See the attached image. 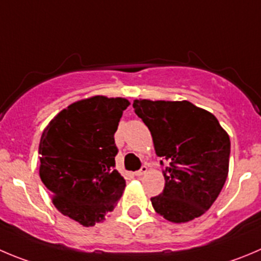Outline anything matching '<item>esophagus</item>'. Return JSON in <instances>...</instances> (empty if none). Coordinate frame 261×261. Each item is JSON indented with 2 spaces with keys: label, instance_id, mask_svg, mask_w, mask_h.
<instances>
[{
  "label": "esophagus",
  "instance_id": "obj_1",
  "mask_svg": "<svg viewBox=\"0 0 261 261\" xmlns=\"http://www.w3.org/2000/svg\"><path fill=\"white\" fill-rule=\"evenodd\" d=\"M147 170H148L147 165H142V166H141V169L137 170V172L135 173V175H136V177H141V175L146 174V173H147Z\"/></svg>",
  "mask_w": 261,
  "mask_h": 261
}]
</instances>
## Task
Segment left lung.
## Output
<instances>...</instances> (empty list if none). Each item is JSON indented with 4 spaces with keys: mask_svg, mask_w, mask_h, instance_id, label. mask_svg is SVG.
Returning a JSON list of instances; mask_svg holds the SVG:
<instances>
[{
    "mask_svg": "<svg viewBox=\"0 0 261 261\" xmlns=\"http://www.w3.org/2000/svg\"><path fill=\"white\" fill-rule=\"evenodd\" d=\"M133 108L150 129L156 155L168 161L165 187L151 197L155 212L173 223L202 215L227 179L229 136L212 113L188 101L135 100Z\"/></svg>",
    "mask_w": 261,
    "mask_h": 261,
    "instance_id": "1",
    "label": "left lung"
}]
</instances>
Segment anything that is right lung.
I'll return each mask as SVG.
<instances>
[{"label":"right lung","instance_id":"obj_1","mask_svg":"<svg viewBox=\"0 0 261 261\" xmlns=\"http://www.w3.org/2000/svg\"><path fill=\"white\" fill-rule=\"evenodd\" d=\"M125 98L95 96L55 116L39 142V177L61 214L92 227L105 219L123 195L125 180L115 169L114 135Z\"/></svg>","mask_w":261,"mask_h":261}]
</instances>
